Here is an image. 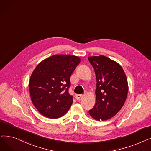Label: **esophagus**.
<instances>
[{
	"label": "esophagus",
	"instance_id": "obj_1",
	"mask_svg": "<svg viewBox=\"0 0 151 151\" xmlns=\"http://www.w3.org/2000/svg\"><path fill=\"white\" fill-rule=\"evenodd\" d=\"M82 96V95L81 94H76L75 95V98H76V99H77V100H79L80 98H81V97Z\"/></svg>",
	"mask_w": 151,
	"mask_h": 151
}]
</instances>
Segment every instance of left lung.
Wrapping results in <instances>:
<instances>
[{
	"instance_id": "8db88e82",
	"label": "left lung",
	"mask_w": 151,
	"mask_h": 151,
	"mask_svg": "<svg viewBox=\"0 0 151 151\" xmlns=\"http://www.w3.org/2000/svg\"><path fill=\"white\" fill-rule=\"evenodd\" d=\"M88 60L97 80L96 104L89 113L96 120H107L119 112L126 101L127 76L119 63L106 56L89 57Z\"/></svg>"
}]
</instances>
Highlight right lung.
I'll list each match as a JSON object with an SVG mask.
<instances>
[{
  "label": "right lung",
  "instance_id": "right-lung-1",
  "mask_svg": "<svg viewBox=\"0 0 151 151\" xmlns=\"http://www.w3.org/2000/svg\"><path fill=\"white\" fill-rule=\"evenodd\" d=\"M80 58L55 55L39 63L29 80V93L35 107L42 115L58 119L64 115L73 103L68 93L70 76Z\"/></svg>",
  "mask_w": 151,
  "mask_h": 151
}]
</instances>
